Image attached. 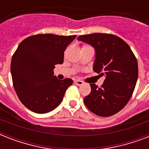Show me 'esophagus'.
<instances>
[{
    "mask_svg": "<svg viewBox=\"0 0 149 149\" xmlns=\"http://www.w3.org/2000/svg\"><path fill=\"white\" fill-rule=\"evenodd\" d=\"M74 84H76V85H77V86H81V85L84 84V83H83L82 81H80V80L76 79V80H74Z\"/></svg>",
    "mask_w": 149,
    "mask_h": 149,
    "instance_id": "34e87169",
    "label": "esophagus"
}]
</instances>
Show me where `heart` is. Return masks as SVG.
Segmentation results:
<instances>
[{
    "label": "heart",
    "instance_id": "b5f03b06",
    "mask_svg": "<svg viewBox=\"0 0 149 149\" xmlns=\"http://www.w3.org/2000/svg\"><path fill=\"white\" fill-rule=\"evenodd\" d=\"M85 46H86V45H85Z\"/></svg>",
    "mask_w": 149,
    "mask_h": 149
}]
</instances>
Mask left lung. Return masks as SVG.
<instances>
[{
  "label": "left lung",
  "instance_id": "left-lung-1",
  "mask_svg": "<svg viewBox=\"0 0 149 149\" xmlns=\"http://www.w3.org/2000/svg\"><path fill=\"white\" fill-rule=\"evenodd\" d=\"M77 40L93 46V71L105 77L101 87L91 84V92L84 103L97 115H113L127 104L134 92L139 76L136 58L129 45L113 35L90 34L79 36Z\"/></svg>",
  "mask_w": 149,
  "mask_h": 149
}]
</instances>
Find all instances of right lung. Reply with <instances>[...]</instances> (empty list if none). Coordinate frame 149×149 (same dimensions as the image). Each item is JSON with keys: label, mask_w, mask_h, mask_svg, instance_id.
<instances>
[{"label": "right lung", "mask_w": 149, "mask_h": 149, "mask_svg": "<svg viewBox=\"0 0 149 149\" xmlns=\"http://www.w3.org/2000/svg\"><path fill=\"white\" fill-rule=\"evenodd\" d=\"M77 36L39 34L23 40L13 55L10 72L14 88L22 104L35 113H45L60 104L72 79L54 76L63 64L65 49Z\"/></svg>", "instance_id": "right-lung-1"}]
</instances>
